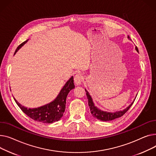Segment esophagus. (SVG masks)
Segmentation results:
<instances>
[{
    "mask_svg": "<svg viewBox=\"0 0 156 156\" xmlns=\"http://www.w3.org/2000/svg\"><path fill=\"white\" fill-rule=\"evenodd\" d=\"M83 80V76L80 74H77L74 76V82L77 85H80L81 82Z\"/></svg>",
    "mask_w": 156,
    "mask_h": 156,
    "instance_id": "obj_1",
    "label": "esophagus"
}]
</instances>
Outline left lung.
Returning a JSON list of instances; mask_svg holds the SVG:
<instances>
[{"label":"left lung","mask_w":156,"mask_h":156,"mask_svg":"<svg viewBox=\"0 0 156 156\" xmlns=\"http://www.w3.org/2000/svg\"><path fill=\"white\" fill-rule=\"evenodd\" d=\"M128 38L130 39L129 36H128ZM135 49L137 51H139L138 48L136 47ZM85 90L86 91V96L88 99V105L90 108V113L92 114L93 116H94V118H97L98 120H101L103 122H107V121H111L113 120H115L116 118H120L121 116H122L129 109H130V108L131 107V106L133 105V102L129 106H128L126 108H125V109H123V111H120V112H116L115 113H109V112H103L100 110L98 108H97L93 101V99L91 98L90 96L89 95V93L85 89Z\"/></svg>","instance_id":"left-lung-1"}]
</instances>
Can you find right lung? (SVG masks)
Wrapping results in <instances>:
<instances>
[{
	"label": "right lung",
	"mask_w": 156,
	"mask_h": 156,
	"mask_svg": "<svg viewBox=\"0 0 156 156\" xmlns=\"http://www.w3.org/2000/svg\"><path fill=\"white\" fill-rule=\"evenodd\" d=\"M27 40L24 41L18 46L14 54L22 46H23ZM75 87L74 78H71L66 82L60 90L57 98L49 104L36 108H27L18 103L14 98L16 104L21 110L33 120L44 123H51L58 121L62 117L66 109V99L70 90Z\"/></svg>",
	"instance_id": "right-lung-1"
}]
</instances>
